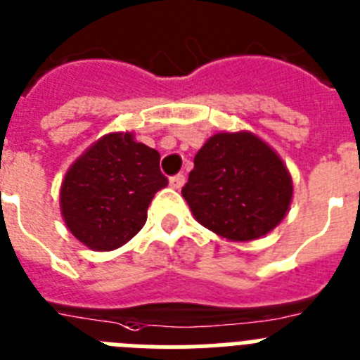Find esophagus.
Returning <instances> with one entry per match:
<instances>
[{
  "instance_id": "esophagus-1",
  "label": "esophagus",
  "mask_w": 360,
  "mask_h": 360,
  "mask_svg": "<svg viewBox=\"0 0 360 360\" xmlns=\"http://www.w3.org/2000/svg\"><path fill=\"white\" fill-rule=\"evenodd\" d=\"M184 181H186V179H184L183 174H176V176L170 177V186H172V188L179 190L181 186H183V184H184Z\"/></svg>"
}]
</instances>
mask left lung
Returning <instances> with one entry per match:
<instances>
[{"instance_id":"left-lung-1","label":"left lung","mask_w":360,"mask_h":360,"mask_svg":"<svg viewBox=\"0 0 360 360\" xmlns=\"http://www.w3.org/2000/svg\"><path fill=\"white\" fill-rule=\"evenodd\" d=\"M181 193L205 228L226 239L252 240L283 221L293 186L266 143L250 132H223L195 154Z\"/></svg>"}]
</instances>
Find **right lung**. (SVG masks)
Wrapping results in <instances>:
<instances>
[{
    "label": "right lung",
    "mask_w": 360,
    "mask_h": 360,
    "mask_svg": "<svg viewBox=\"0 0 360 360\" xmlns=\"http://www.w3.org/2000/svg\"><path fill=\"white\" fill-rule=\"evenodd\" d=\"M167 184L158 150L134 141L132 134H108L67 172L61 214L89 248H120L141 230L154 193Z\"/></svg>",
    "instance_id": "right-lung-1"
}]
</instances>
